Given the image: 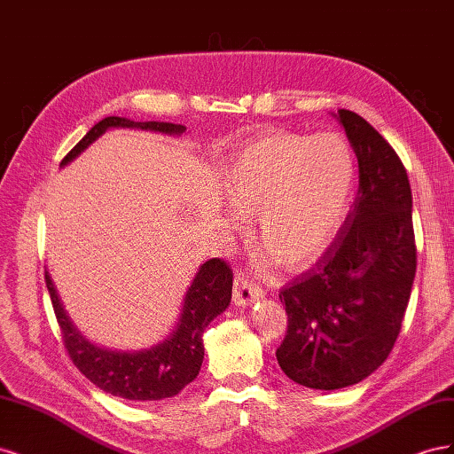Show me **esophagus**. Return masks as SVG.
I'll return each mask as SVG.
<instances>
[{"mask_svg": "<svg viewBox=\"0 0 454 454\" xmlns=\"http://www.w3.org/2000/svg\"><path fill=\"white\" fill-rule=\"evenodd\" d=\"M263 297H265V292L261 290L257 284H254L248 277L239 274V277L235 278V292H232V299H235V303L239 307L252 305L254 301H259Z\"/></svg>", "mask_w": 454, "mask_h": 454, "instance_id": "obj_1", "label": "esophagus"}]
</instances>
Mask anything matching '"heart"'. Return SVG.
Masks as SVG:
<instances>
[{
  "label": "heart",
  "instance_id": "b5f03b06",
  "mask_svg": "<svg viewBox=\"0 0 454 454\" xmlns=\"http://www.w3.org/2000/svg\"><path fill=\"white\" fill-rule=\"evenodd\" d=\"M358 176L342 134L274 132L246 145L223 172V197L255 217V242L286 269L303 267L333 240L348 215Z\"/></svg>",
  "mask_w": 454,
  "mask_h": 454
}]
</instances>
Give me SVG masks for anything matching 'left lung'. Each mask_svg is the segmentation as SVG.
<instances>
[{
	"mask_svg": "<svg viewBox=\"0 0 454 454\" xmlns=\"http://www.w3.org/2000/svg\"><path fill=\"white\" fill-rule=\"evenodd\" d=\"M358 157L360 187L335 240L278 294L287 333L277 360L314 390L358 384L388 358L411 297L417 248L413 195L392 145L358 114L339 109Z\"/></svg>",
	"mask_w": 454,
	"mask_h": 454,
	"instance_id": "obj_1",
	"label": "left lung"
}]
</instances>
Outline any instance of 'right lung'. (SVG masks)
I'll return each instance as SVG.
<instances>
[{
	"instance_id": "right-lung-1",
	"label": "right lung",
	"mask_w": 454,
	"mask_h": 454,
	"mask_svg": "<svg viewBox=\"0 0 454 454\" xmlns=\"http://www.w3.org/2000/svg\"><path fill=\"white\" fill-rule=\"evenodd\" d=\"M119 127L170 136L185 132L184 125H174V122H136L125 117H106L96 122L85 134V138L64 157L60 167H66L67 162L83 153L107 129ZM45 282L72 362L100 390L132 402H155L172 397L197 379L204 360V329L231 305L232 294V270L225 261L219 257L206 261L189 286L180 318L172 333L149 348L121 352L96 347L83 337L67 316L49 270H45Z\"/></svg>"
}]
</instances>
